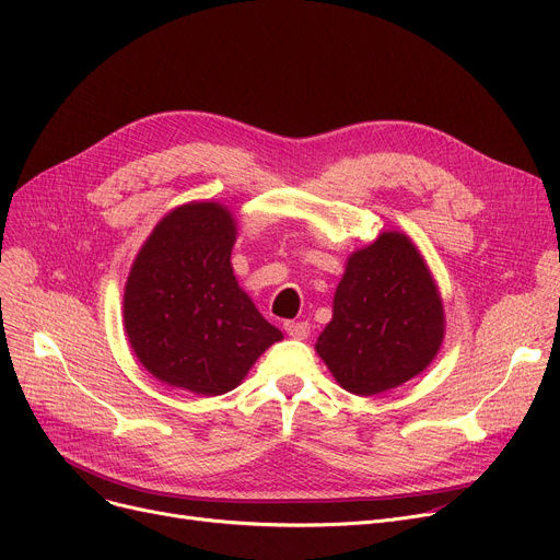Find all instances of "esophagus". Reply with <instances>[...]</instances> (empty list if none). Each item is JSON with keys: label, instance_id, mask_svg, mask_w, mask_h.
Segmentation results:
<instances>
[{"label": "esophagus", "instance_id": "obj_1", "mask_svg": "<svg viewBox=\"0 0 560 560\" xmlns=\"http://www.w3.org/2000/svg\"><path fill=\"white\" fill-rule=\"evenodd\" d=\"M283 329H285V334H288L290 338H295V340H306V338H308V334H311L308 322H295V319L285 322Z\"/></svg>", "mask_w": 560, "mask_h": 560}]
</instances>
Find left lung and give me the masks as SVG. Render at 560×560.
<instances>
[{
  "instance_id": "1",
  "label": "left lung",
  "mask_w": 560,
  "mask_h": 560,
  "mask_svg": "<svg viewBox=\"0 0 560 560\" xmlns=\"http://www.w3.org/2000/svg\"><path fill=\"white\" fill-rule=\"evenodd\" d=\"M443 334V302L424 258L404 233L386 231L349 256L315 349L345 390L370 397L420 374Z\"/></svg>"
}]
</instances>
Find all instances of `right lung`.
Segmentation results:
<instances>
[{
	"label": "right lung",
	"mask_w": 560,
	"mask_h": 560,
	"mask_svg": "<svg viewBox=\"0 0 560 560\" xmlns=\"http://www.w3.org/2000/svg\"><path fill=\"white\" fill-rule=\"evenodd\" d=\"M235 224L213 201L165 215L142 245L127 288L125 327L138 361L167 386L222 395L281 331L238 288Z\"/></svg>",
	"instance_id": "right-lung-1"
}]
</instances>
